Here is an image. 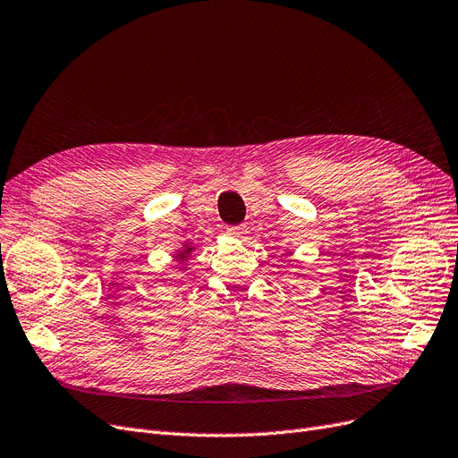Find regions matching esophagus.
<instances>
[{
	"mask_svg": "<svg viewBox=\"0 0 458 458\" xmlns=\"http://www.w3.org/2000/svg\"><path fill=\"white\" fill-rule=\"evenodd\" d=\"M247 233V226L243 225H238V226H230L228 228V235H232V238H238V240H243V235Z\"/></svg>",
	"mask_w": 458,
	"mask_h": 458,
	"instance_id": "1",
	"label": "esophagus"
}]
</instances>
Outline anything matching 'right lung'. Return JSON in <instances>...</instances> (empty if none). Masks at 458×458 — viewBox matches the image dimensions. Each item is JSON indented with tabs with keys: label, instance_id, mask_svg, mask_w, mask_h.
<instances>
[{
	"label": "right lung",
	"instance_id": "obj_1",
	"mask_svg": "<svg viewBox=\"0 0 458 458\" xmlns=\"http://www.w3.org/2000/svg\"><path fill=\"white\" fill-rule=\"evenodd\" d=\"M191 250H192V245H189V243H186L184 245V249L179 252V255H177V259L182 262V260H186V257H189L191 255Z\"/></svg>",
	"mask_w": 458,
	"mask_h": 458
}]
</instances>
